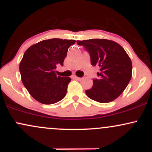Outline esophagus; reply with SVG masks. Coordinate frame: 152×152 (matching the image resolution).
<instances>
[{"instance_id":"esophagus-1","label":"esophagus","mask_w":152,"mask_h":152,"mask_svg":"<svg viewBox=\"0 0 152 152\" xmlns=\"http://www.w3.org/2000/svg\"><path fill=\"white\" fill-rule=\"evenodd\" d=\"M73 78H74V79H76V80H78V81H79V80H81V78L78 77V76H73Z\"/></svg>"}]
</instances>
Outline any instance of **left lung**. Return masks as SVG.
<instances>
[{
    "instance_id": "1",
    "label": "left lung",
    "mask_w": 152,
    "mask_h": 152,
    "mask_svg": "<svg viewBox=\"0 0 152 152\" xmlns=\"http://www.w3.org/2000/svg\"><path fill=\"white\" fill-rule=\"evenodd\" d=\"M89 53L92 66L100 68L99 78H94L93 86L86 90L92 100L100 103L111 102L119 96L129 83L132 64L128 54L114 41L107 39L77 41Z\"/></svg>"
}]
</instances>
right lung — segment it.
I'll return each mask as SVG.
<instances>
[{
  "instance_id": "obj_1",
  "label": "right lung",
  "mask_w": 152,
  "mask_h": 152,
  "mask_svg": "<svg viewBox=\"0 0 152 152\" xmlns=\"http://www.w3.org/2000/svg\"><path fill=\"white\" fill-rule=\"evenodd\" d=\"M75 40L52 38L28 48L19 66L24 86L33 98L43 104L62 100L71 78L57 76L56 66H64L67 51Z\"/></svg>"
}]
</instances>
